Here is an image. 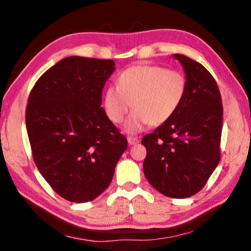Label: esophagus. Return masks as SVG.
I'll return each mask as SVG.
<instances>
[{"label": "esophagus", "mask_w": 251, "mask_h": 251, "mask_svg": "<svg viewBox=\"0 0 251 251\" xmlns=\"http://www.w3.org/2000/svg\"><path fill=\"white\" fill-rule=\"evenodd\" d=\"M127 142H128V145L131 146V145H136V144H138L139 139L137 137H131V136H129V137H127Z\"/></svg>", "instance_id": "34e87169"}]
</instances>
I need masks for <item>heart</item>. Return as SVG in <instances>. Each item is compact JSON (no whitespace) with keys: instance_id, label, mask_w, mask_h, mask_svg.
<instances>
[{"instance_id":"heart-1","label":"heart","mask_w":251,"mask_h":251,"mask_svg":"<svg viewBox=\"0 0 251 251\" xmlns=\"http://www.w3.org/2000/svg\"><path fill=\"white\" fill-rule=\"evenodd\" d=\"M187 91L185 75L179 71L156 65H135L118 77V86L106 88L103 105L106 115L121 123L134 108L124 129L137 134L148 125L158 126L167 122L179 107Z\"/></svg>"}]
</instances>
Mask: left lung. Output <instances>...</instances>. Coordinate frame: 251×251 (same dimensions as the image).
<instances>
[{
	"instance_id": "8db88e82",
	"label": "left lung",
	"mask_w": 251,
	"mask_h": 251,
	"mask_svg": "<svg viewBox=\"0 0 251 251\" xmlns=\"http://www.w3.org/2000/svg\"><path fill=\"white\" fill-rule=\"evenodd\" d=\"M187 91L175 114L142 139L144 174L165 196L187 198L206 185L220 159L223 105L217 83L201 63L174 54Z\"/></svg>"
}]
</instances>
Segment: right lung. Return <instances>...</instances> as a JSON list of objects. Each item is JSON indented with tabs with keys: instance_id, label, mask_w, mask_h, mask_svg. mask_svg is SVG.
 Listing matches in <instances>:
<instances>
[{
	"instance_id": "add662e5",
	"label": "right lung",
	"mask_w": 251,
	"mask_h": 251,
	"mask_svg": "<svg viewBox=\"0 0 251 251\" xmlns=\"http://www.w3.org/2000/svg\"><path fill=\"white\" fill-rule=\"evenodd\" d=\"M114 66L112 59L65 57L37 79L29 94L25 121L34 161L66 201L99 197L127 148L126 137L100 107Z\"/></svg>"
}]
</instances>
